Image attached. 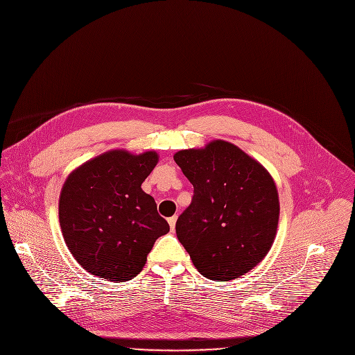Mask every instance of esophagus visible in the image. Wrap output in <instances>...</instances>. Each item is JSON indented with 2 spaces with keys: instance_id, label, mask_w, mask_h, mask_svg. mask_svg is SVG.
<instances>
[{
  "instance_id": "obj_1",
  "label": "esophagus",
  "mask_w": 355,
  "mask_h": 355,
  "mask_svg": "<svg viewBox=\"0 0 355 355\" xmlns=\"http://www.w3.org/2000/svg\"><path fill=\"white\" fill-rule=\"evenodd\" d=\"M176 220H178V216H173V217H171V218L168 220L169 227H171V230H172V231H173V230H175V227H176Z\"/></svg>"
}]
</instances>
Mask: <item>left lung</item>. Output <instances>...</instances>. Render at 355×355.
Here are the masks:
<instances>
[{
	"instance_id": "1",
	"label": "left lung",
	"mask_w": 355,
	"mask_h": 355,
	"mask_svg": "<svg viewBox=\"0 0 355 355\" xmlns=\"http://www.w3.org/2000/svg\"><path fill=\"white\" fill-rule=\"evenodd\" d=\"M173 159L194 187L176 223L178 239L201 275L218 281L243 275L263 260L277 232L279 204L272 178L223 139L179 151Z\"/></svg>"
}]
</instances>
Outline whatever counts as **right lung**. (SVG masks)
I'll return each mask as SVG.
<instances>
[{
  "mask_svg": "<svg viewBox=\"0 0 355 355\" xmlns=\"http://www.w3.org/2000/svg\"><path fill=\"white\" fill-rule=\"evenodd\" d=\"M157 164L154 151H109L65 180L60 225L69 252L88 272L127 281L143 270L155 241L169 232L154 197L141 189Z\"/></svg>",
  "mask_w": 355,
  "mask_h": 355,
  "instance_id": "obj_1",
  "label": "right lung"
}]
</instances>
